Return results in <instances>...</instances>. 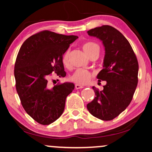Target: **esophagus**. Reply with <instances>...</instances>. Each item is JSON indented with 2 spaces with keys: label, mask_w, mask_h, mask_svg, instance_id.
Here are the masks:
<instances>
[{
  "label": "esophagus",
  "mask_w": 152,
  "mask_h": 152,
  "mask_svg": "<svg viewBox=\"0 0 152 152\" xmlns=\"http://www.w3.org/2000/svg\"><path fill=\"white\" fill-rule=\"evenodd\" d=\"M84 88V86H82V85H80L79 84H75V88L76 89H80V88Z\"/></svg>",
  "instance_id": "1"
}]
</instances>
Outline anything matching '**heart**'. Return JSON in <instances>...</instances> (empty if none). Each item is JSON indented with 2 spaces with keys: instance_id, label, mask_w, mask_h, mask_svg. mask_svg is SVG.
Returning a JSON list of instances; mask_svg holds the SVG:
<instances>
[{
  "instance_id": "1",
  "label": "heart",
  "mask_w": 152,
  "mask_h": 152,
  "mask_svg": "<svg viewBox=\"0 0 152 152\" xmlns=\"http://www.w3.org/2000/svg\"><path fill=\"white\" fill-rule=\"evenodd\" d=\"M83 50L85 52L88 57L92 55L93 53L98 50L99 46L96 43L93 42V41H88V42H85L82 45ZM69 51L67 50L65 53L64 54L63 57H62V63L65 66H68L69 63ZM91 72L88 71L87 70L83 69V68H78L75 70L73 73L71 75L70 79L72 82L77 83L79 84H85L91 80Z\"/></svg>"
}]
</instances>
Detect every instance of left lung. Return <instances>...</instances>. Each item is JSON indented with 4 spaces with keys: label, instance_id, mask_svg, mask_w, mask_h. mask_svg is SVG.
<instances>
[{
    "label": "left lung",
    "instance_id": "left-lung-1",
    "mask_svg": "<svg viewBox=\"0 0 152 152\" xmlns=\"http://www.w3.org/2000/svg\"><path fill=\"white\" fill-rule=\"evenodd\" d=\"M87 33L100 39L104 46L103 69L97 78L99 82L106 81L102 91L93 86L95 96L87 109L95 118L111 120L132 100L138 81V62L127 39L113 27H97Z\"/></svg>",
    "mask_w": 152,
    "mask_h": 152
}]
</instances>
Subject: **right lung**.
Instances as JSON below:
<instances>
[{
    "instance_id": "obj_1",
    "label": "right lung",
    "mask_w": 152,
    "mask_h": 152,
    "mask_svg": "<svg viewBox=\"0 0 152 152\" xmlns=\"http://www.w3.org/2000/svg\"><path fill=\"white\" fill-rule=\"evenodd\" d=\"M77 38L44 30L29 37L20 47L14 66L16 91L25 111L39 124L48 125L57 120L73 91L70 82L50 88L48 77L52 72L59 77L66 75L62 57Z\"/></svg>"
}]
</instances>
